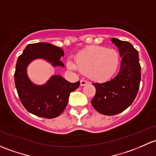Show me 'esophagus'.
<instances>
[{
    "label": "esophagus",
    "instance_id": "34e87169",
    "mask_svg": "<svg viewBox=\"0 0 156 156\" xmlns=\"http://www.w3.org/2000/svg\"><path fill=\"white\" fill-rule=\"evenodd\" d=\"M89 83V81H86V80H81V86H84V85H87Z\"/></svg>",
    "mask_w": 156,
    "mask_h": 156
}]
</instances>
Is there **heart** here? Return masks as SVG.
Masks as SVG:
<instances>
[{
	"label": "heart",
	"instance_id": "b5f03b06",
	"mask_svg": "<svg viewBox=\"0 0 156 156\" xmlns=\"http://www.w3.org/2000/svg\"><path fill=\"white\" fill-rule=\"evenodd\" d=\"M75 63L69 60V69L87 73L90 79L105 82L111 79L119 68L120 59L119 53L112 48L93 45L78 52L75 57Z\"/></svg>",
	"mask_w": 156,
	"mask_h": 156
}]
</instances>
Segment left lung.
Wrapping results in <instances>:
<instances>
[{
    "mask_svg": "<svg viewBox=\"0 0 156 156\" xmlns=\"http://www.w3.org/2000/svg\"><path fill=\"white\" fill-rule=\"evenodd\" d=\"M122 57L119 72L113 79L105 83H93L96 95L93 107L104 115H115L128 108L135 99L140 82L138 52L129 42L111 38Z\"/></svg>",
    "mask_w": 156,
    "mask_h": 156,
    "instance_id": "left-lung-1",
    "label": "left lung"
}]
</instances>
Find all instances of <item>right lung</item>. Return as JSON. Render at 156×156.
I'll list each match as a JSON object with an SVG mask.
<instances>
[{
  "instance_id": "obj_1",
  "label": "right lung",
  "mask_w": 156,
  "mask_h": 156,
  "mask_svg": "<svg viewBox=\"0 0 156 156\" xmlns=\"http://www.w3.org/2000/svg\"><path fill=\"white\" fill-rule=\"evenodd\" d=\"M63 55L59 47L37 42L27 45L18 58L14 75L18 95L26 110L37 117L51 119L60 116L68 104L70 93L79 87L80 81L70 83L61 75H55L44 84L37 85L27 76V66L36 59H43L53 66L63 67L60 60Z\"/></svg>"
}]
</instances>
